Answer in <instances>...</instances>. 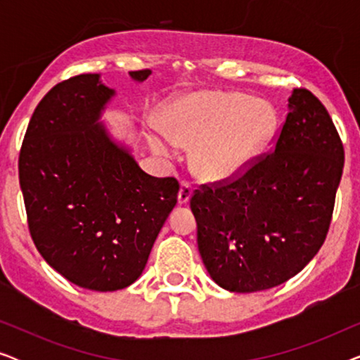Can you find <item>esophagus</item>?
<instances>
[{
    "label": "esophagus",
    "mask_w": 360,
    "mask_h": 360,
    "mask_svg": "<svg viewBox=\"0 0 360 360\" xmlns=\"http://www.w3.org/2000/svg\"><path fill=\"white\" fill-rule=\"evenodd\" d=\"M191 191H193V186H191L190 181H186V180L181 181L180 190H179V203L180 205H184V203H186V201L190 200Z\"/></svg>",
    "instance_id": "1"
}]
</instances>
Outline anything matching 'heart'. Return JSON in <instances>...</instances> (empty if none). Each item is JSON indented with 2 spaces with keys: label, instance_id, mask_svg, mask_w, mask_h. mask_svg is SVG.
<instances>
[{
  "label": "heart",
  "instance_id": "b5f03b06",
  "mask_svg": "<svg viewBox=\"0 0 360 360\" xmlns=\"http://www.w3.org/2000/svg\"><path fill=\"white\" fill-rule=\"evenodd\" d=\"M167 134H152L150 146L162 155L196 141L191 164L196 175L218 181L245 174L272 142L277 111L243 93L198 91L167 108Z\"/></svg>",
  "mask_w": 360,
  "mask_h": 360
}]
</instances>
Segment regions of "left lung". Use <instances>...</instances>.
Instances as JSON below:
<instances>
[{"label":"left lung","mask_w":360,"mask_h":360,"mask_svg":"<svg viewBox=\"0 0 360 360\" xmlns=\"http://www.w3.org/2000/svg\"><path fill=\"white\" fill-rule=\"evenodd\" d=\"M272 152L240 176L200 185L190 206L211 278L236 293L267 290L303 270L326 239L344 147L323 103L293 88Z\"/></svg>","instance_id":"left-lung-1"}]
</instances>
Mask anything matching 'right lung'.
<instances>
[{
  "instance_id": "obj_1",
  "label": "right lung",
  "mask_w": 360,
  "mask_h": 360,
  "mask_svg": "<svg viewBox=\"0 0 360 360\" xmlns=\"http://www.w3.org/2000/svg\"><path fill=\"white\" fill-rule=\"evenodd\" d=\"M149 73L129 75L142 82ZM112 93L98 73L57 83L34 110L19 152L34 244L62 277L95 292L141 277L180 190L174 176L146 174L96 122Z\"/></svg>"
}]
</instances>
